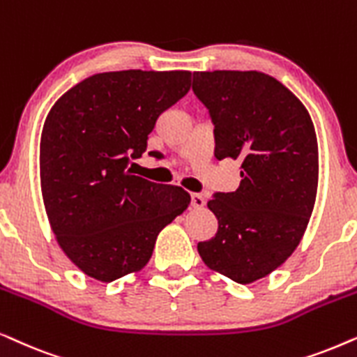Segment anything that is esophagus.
Wrapping results in <instances>:
<instances>
[{
    "label": "esophagus",
    "mask_w": 357,
    "mask_h": 357,
    "mask_svg": "<svg viewBox=\"0 0 357 357\" xmlns=\"http://www.w3.org/2000/svg\"><path fill=\"white\" fill-rule=\"evenodd\" d=\"M191 206L194 208H202L204 206H206V199H204L202 194H199V192L191 194Z\"/></svg>",
    "instance_id": "1"
}]
</instances>
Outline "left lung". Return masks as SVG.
I'll return each mask as SVG.
<instances>
[{"label":"left lung","instance_id":"8db88e82","mask_svg":"<svg viewBox=\"0 0 357 357\" xmlns=\"http://www.w3.org/2000/svg\"><path fill=\"white\" fill-rule=\"evenodd\" d=\"M192 91L212 117L215 158L241 168L238 189L207 202L218 230L197 251L231 281L255 282L305 234L318 186L315 127L296 94L261 71H196Z\"/></svg>","mask_w":357,"mask_h":357}]
</instances>
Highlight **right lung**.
<instances>
[{
  "instance_id": "add662e5",
  "label": "right lung",
  "mask_w": 357,
  "mask_h": 357,
  "mask_svg": "<svg viewBox=\"0 0 357 357\" xmlns=\"http://www.w3.org/2000/svg\"><path fill=\"white\" fill-rule=\"evenodd\" d=\"M191 88V71H109L50 109L40 137V186L52 231L89 278L112 282L149 263L156 236L186 211L178 186L132 174L161 112Z\"/></svg>"
}]
</instances>
